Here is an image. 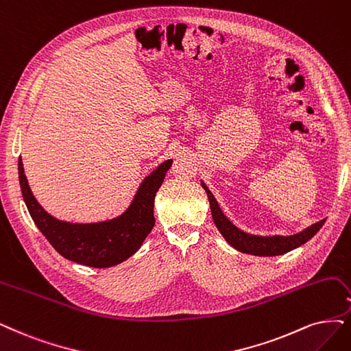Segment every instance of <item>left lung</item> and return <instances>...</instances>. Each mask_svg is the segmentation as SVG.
<instances>
[{
	"label": "left lung",
	"instance_id": "left-lung-1",
	"mask_svg": "<svg viewBox=\"0 0 351 351\" xmlns=\"http://www.w3.org/2000/svg\"><path fill=\"white\" fill-rule=\"evenodd\" d=\"M201 185L206 192V197L210 201V208L213 214V219L221 232V236L226 239V241L234 247L236 250L245 253V254H253V256H262V257H270V256H280L288 253L300 245L305 244L308 240L313 239L319 228L326 223V219H321V221L306 227L305 230L296 232L292 236H257L250 234V232H245L232 224L230 219L224 215V213L219 208L217 199L214 198L213 192L208 189L202 180Z\"/></svg>",
	"mask_w": 351,
	"mask_h": 351
}]
</instances>
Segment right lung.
<instances>
[{
    "label": "right lung",
    "mask_w": 351,
    "mask_h": 351,
    "mask_svg": "<svg viewBox=\"0 0 351 351\" xmlns=\"http://www.w3.org/2000/svg\"><path fill=\"white\" fill-rule=\"evenodd\" d=\"M172 159L160 163L141 180L127 210L119 217L98 223H69L50 215L37 202L19 159L20 188L27 210L37 228L68 261L89 267H111L133 256L154 226V197L159 191Z\"/></svg>",
    "instance_id": "obj_1"
}]
</instances>
